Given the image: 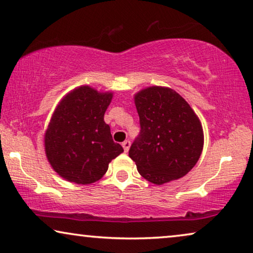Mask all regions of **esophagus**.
Instances as JSON below:
<instances>
[{
    "label": "esophagus",
    "mask_w": 253,
    "mask_h": 253,
    "mask_svg": "<svg viewBox=\"0 0 253 253\" xmlns=\"http://www.w3.org/2000/svg\"><path fill=\"white\" fill-rule=\"evenodd\" d=\"M130 145H131L130 140H126V141H123V143H122V146H123V148H124V152H127V151H129Z\"/></svg>",
    "instance_id": "esophagus-1"
}]
</instances>
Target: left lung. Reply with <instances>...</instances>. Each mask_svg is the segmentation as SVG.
Wrapping results in <instances>:
<instances>
[{
	"label": "left lung",
	"instance_id": "left-lung-1",
	"mask_svg": "<svg viewBox=\"0 0 253 253\" xmlns=\"http://www.w3.org/2000/svg\"><path fill=\"white\" fill-rule=\"evenodd\" d=\"M140 132L129 157L139 174L161 185L188 174L199 160L204 133L198 116L177 92L152 86L134 95Z\"/></svg>",
	"mask_w": 253,
	"mask_h": 253
}]
</instances>
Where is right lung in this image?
Masks as SVG:
<instances>
[{
	"label": "right lung",
	"instance_id": "add662e5",
	"mask_svg": "<svg viewBox=\"0 0 253 253\" xmlns=\"http://www.w3.org/2000/svg\"><path fill=\"white\" fill-rule=\"evenodd\" d=\"M113 93L81 86L62 99L44 134L48 161L61 177L77 184L99 181L123 152L103 116Z\"/></svg>",
	"mask_w": 253,
	"mask_h": 253
}]
</instances>
